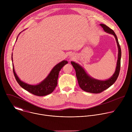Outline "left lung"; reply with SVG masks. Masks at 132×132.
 Here are the masks:
<instances>
[{"instance_id":"left-lung-1","label":"left lung","mask_w":132,"mask_h":132,"mask_svg":"<svg viewBox=\"0 0 132 132\" xmlns=\"http://www.w3.org/2000/svg\"><path fill=\"white\" fill-rule=\"evenodd\" d=\"M100 25L102 27L105 32L114 36L117 43L119 51L118 59L116 69L114 74L112 75V76L108 80H100L94 79L89 76L85 71L84 69L78 64L74 62H71V64L75 68V71H76V77L79 87L82 90L86 92L93 93H101L113 84L119 76L121 67V49L118 40V37L113 30L110 29L105 24H100Z\"/></svg>"}]
</instances>
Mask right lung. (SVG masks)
<instances>
[{"mask_svg":"<svg viewBox=\"0 0 132 132\" xmlns=\"http://www.w3.org/2000/svg\"><path fill=\"white\" fill-rule=\"evenodd\" d=\"M18 37L16 41L17 40ZM11 59L12 61V54ZM68 62L67 61H63L55 65L47 77L41 83L36 85H29L20 80L14 71V66L12 64L13 72L16 81L22 88L35 96H44L49 95L54 90L57 85V79L59 78V72L63 67Z\"/></svg>","mask_w":132,"mask_h":132,"instance_id":"right-lung-1","label":"right lung"}]
</instances>
